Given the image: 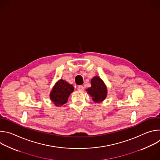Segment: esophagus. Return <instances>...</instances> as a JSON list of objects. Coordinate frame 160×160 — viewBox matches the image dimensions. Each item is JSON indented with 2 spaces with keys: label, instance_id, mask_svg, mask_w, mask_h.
<instances>
[{
  "label": "esophagus",
  "instance_id": "obj_1",
  "mask_svg": "<svg viewBox=\"0 0 160 160\" xmlns=\"http://www.w3.org/2000/svg\"><path fill=\"white\" fill-rule=\"evenodd\" d=\"M78 90L80 91H83L84 90V87L83 85H79L78 87Z\"/></svg>",
  "mask_w": 160,
  "mask_h": 160
}]
</instances>
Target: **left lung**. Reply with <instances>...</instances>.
Masks as SVG:
<instances>
[{
    "instance_id": "1",
    "label": "left lung",
    "mask_w": 160,
    "mask_h": 160,
    "mask_svg": "<svg viewBox=\"0 0 160 160\" xmlns=\"http://www.w3.org/2000/svg\"><path fill=\"white\" fill-rule=\"evenodd\" d=\"M87 91L96 102L102 101L107 95V88L99 77H95L92 79L91 87L87 89Z\"/></svg>"
}]
</instances>
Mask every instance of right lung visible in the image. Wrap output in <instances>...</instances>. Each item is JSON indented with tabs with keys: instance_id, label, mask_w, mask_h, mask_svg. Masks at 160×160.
Returning <instances> with one entry per match:
<instances>
[{
	"instance_id": "1",
	"label": "right lung",
	"mask_w": 160,
	"mask_h": 160,
	"mask_svg": "<svg viewBox=\"0 0 160 160\" xmlns=\"http://www.w3.org/2000/svg\"><path fill=\"white\" fill-rule=\"evenodd\" d=\"M74 87L64 80H59L53 87L50 98L52 102L56 106H59L67 102L70 94L73 92Z\"/></svg>"
}]
</instances>
